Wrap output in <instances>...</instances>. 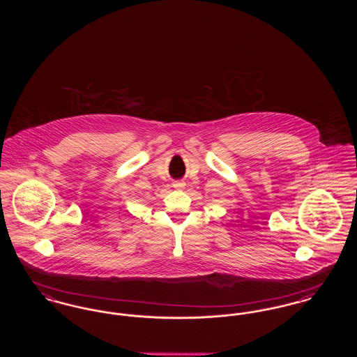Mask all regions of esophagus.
<instances>
[{"mask_svg": "<svg viewBox=\"0 0 357 357\" xmlns=\"http://www.w3.org/2000/svg\"><path fill=\"white\" fill-rule=\"evenodd\" d=\"M172 186L175 187V188H183L185 187V183L183 182H181V181H176V182H174V185Z\"/></svg>", "mask_w": 357, "mask_h": 357, "instance_id": "34e87169", "label": "esophagus"}]
</instances>
